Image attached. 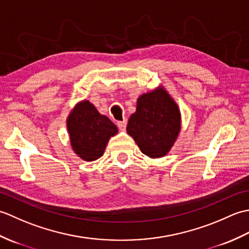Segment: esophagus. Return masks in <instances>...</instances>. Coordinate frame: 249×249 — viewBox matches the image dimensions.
<instances>
[{
  "label": "esophagus",
  "mask_w": 249,
  "mask_h": 249,
  "mask_svg": "<svg viewBox=\"0 0 249 249\" xmlns=\"http://www.w3.org/2000/svg\"><path fill=\"white\" fill-rule=\"evenodd\" d=\"M126 125H127V121L123 120L118 122V127L120 130H125L126 129Z\"/></svg>",
  "instance_id": "34e87169"
}]
</instances>
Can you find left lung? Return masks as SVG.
<instances>
[{
    "mask_svg": "<svg viewBox=\"0 0 249 249\" xmlns=\"http://www.w3.org/2000/svg\"><path fill=\"white\" fill-rule=\"evenodd\" d=\"M126 129L144 155L163 157L181 131L179 109L163 87H158L137 99Z\"/></svg>",
    "mask_w": 249,
    "mask_h": 249,
    "instance_id": "1",
    "label": "left lung"
}]
</instances>
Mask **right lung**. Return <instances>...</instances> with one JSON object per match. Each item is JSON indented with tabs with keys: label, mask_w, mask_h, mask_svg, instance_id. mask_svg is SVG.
Segmentation results:
<instances>
[{
	"label": "right lung",
	"mask_w": 249,
	"mask_h": 249,
	"mask_svg": "<svg viewBox=\"0 0 249 249\" xmlns=\"http://www.w3.org/2000/svg\"><path fill=\"white\" fill-rule=\"evenodd\" d=\"M66 125L73 152L87 161L102 157L109 139L118 134V127L107 116L100 114L89 100H82L75 106Z\"/></svg>",
	"instance_id": "add662e5"
}]
</instances>
